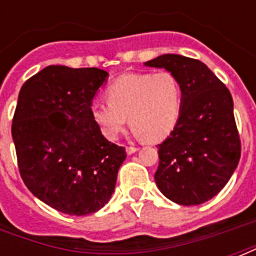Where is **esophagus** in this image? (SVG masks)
Wrapping results in <instances>:
<instances>
[{
  "label": "esophagus",
  "mask_w": 256,
  "mask_h": 256,
  "mask_svg": "<svg viewBox=\"0 0 256 256\" xmlns=\"http://www.w3.org/2000/svg\"><path fill=\"white\" fill-rule=\"evenodd\" d=\"M137 150H138V148H136V146H128V148H126V154H128V155H133Z\"/></svg>",
  "instance_id": "obj_1"
}]
</instances>
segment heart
<instances>
[{
  "label": "heart",
  "instance_id": "heart-1",
  "mask_svg": "<svg viewBox=\"0 0 256 256\" xmlns=\"http://www.w3.org/2000/svg\"><path fill=\"white\" fill-rule=\"evenodd\" d=\"M106 97L108 102L92 104L90 115L112 141L124 130L128 118L137 137L159 142L176 128L182 104L181 84L167 71L124 74L106 88Z\"/></svg>",
  "mask_w": 256,
  "mask_h": 256
}]
</instances>
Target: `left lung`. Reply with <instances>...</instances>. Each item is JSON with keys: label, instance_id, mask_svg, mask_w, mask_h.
<instances>
[{"label": "left lung", "instance_id": "8db88e82", "mask_svg": "<svg viewBox=\"0 0 256 256\" xmlns=\"http://www.w3.org/2000/svg\"><path fill=\"white\" fill-rule=\"evenodd\" d=\"M164 68L181 84L182 104L170 136L158 145V188L181 206L206 203L236 170L242 145L233 98L207 66L181 54H162L144 63Z\"/></svg>", "mask_w": 256, "mask_h": 256}]
</instances>
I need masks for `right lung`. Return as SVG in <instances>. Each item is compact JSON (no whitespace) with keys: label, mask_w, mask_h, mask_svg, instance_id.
Returning <instances> with one entry per match:
<instances>
[{"label":"right lung","mask_w":256,"mask_h":256,"mask_svg":"<svg viewBox=\"0 0 256 256\" xmlns=\"http://www.w3.org/2000/svg\"><path fill=\"white\" fill-rule=\"evenodd\" d=\"M106 79L100 68L49 66L20 89L12 120L20 176L36 198L64 214L102 208L126 159L90 115Z\"/></svg>","instance_id":"obj_1"}]
</instances>
